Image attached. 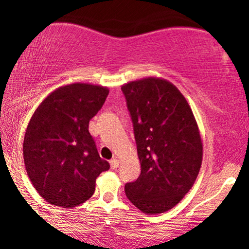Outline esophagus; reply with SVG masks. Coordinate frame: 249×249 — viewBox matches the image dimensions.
<instances>
[{"label":"esophagus","instance_id":"obj_1","mask_svg":"<svg viewBox=\"0 0 249 249\" xmlns=\"http://www.w3.org/2000/svg\"><path fill=\"white\" fill-rule=\"evenodd\" d=\"M110 164H111V168L112 169H117L119 166V160L117 159H112L110 161Z\"/></svg>","mask_w":249,"mask_h":249}]
</instances>
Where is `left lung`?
<instances>
[{"label":"left lung","mask_w":249,"mask_h":249,"mask_svg":"<svg viewBox=\"0 0 249 249\" xmlns=\"http://www.w3.org/2000/svg\"><path fill=\"white\" fill-rule=\"evenodd\" d=\"M130 112L141 176L127 198L145 214L175 207L198 176L203 142L192 107L170 81L147 77L121 87Z\"/></svg>","instance_id":"left-lung-1"}]
</instances>
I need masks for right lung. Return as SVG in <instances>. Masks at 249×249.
I'll list each match as a JSON object with an SVG mask.
<instances>
[{
  "mask_svg": "<svg viewBox=\"0 0 249 249\" xmlns=\"http://www.w3.org/2000/svg\"><path fill=\"white\" fill-rule=\"evenodd\" d=\"M107 95L100 85H66L47 95L30 118L23 162L37 193L52 205L72 209L86 202L97 177L110 169L88 131Z\"/></svg>",
  "mask_w": 249,
  "mask_h": 249,
  "instance_id": "add662e5",
  "label": "right lung"
}]
</instances>
